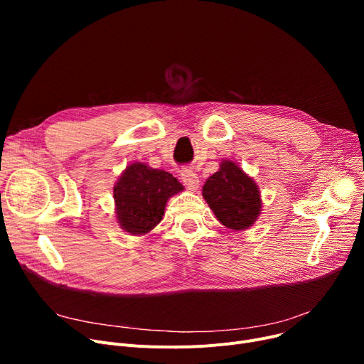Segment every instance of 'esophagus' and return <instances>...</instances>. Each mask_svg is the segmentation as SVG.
Listing matches in <instances>:
<instances>
[{
  "instance_id": "34e87169",
  "label": "esophagus",
  "mask_w": 364,
  "mask_h": 364,
  "mask_svg": "<svg viewBox=\"0 0 364 364\" xmlns=\"http://www.w3.org/2000/svg\"><path fill=\"white\" fill-rule=\"evenodd\" d=\"M180 176H181V181L184 183V186H186L188 190H198V188H199V184H200L199 177H198V174H195V172H193L192 169L184 168V169L181 171Z\"/></svg>"
}]
</instances>
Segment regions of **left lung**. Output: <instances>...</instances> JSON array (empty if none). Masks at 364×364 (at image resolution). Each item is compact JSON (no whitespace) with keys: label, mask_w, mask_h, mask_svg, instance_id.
<instances>
[{"label":"left lung","mask_w":364,"mask_h":364,"mask_svg":"<svg viewBox=\"0 0 364 364\" xmlns=\"http://www.w3.org/2000/svg\"><path fill=\"white\" fill-rule=\"evenodd\" d=\"M202 195L217 220L232 230L251 227L261 211L257 183L232 161H224L205 181Z\"/></svg>","instance_id":"8db88e82"}]
</instances>
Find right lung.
I'll use <instances>...</instances> for the list:
<instances>
[{
	"label": "right lung",
	"instance_id": "right-lung-1",
	"mask_svg": "<svg viewBox=\"0 0 364 364\" xmlns=\"http://www.w3.org/2000/svg\"><path fill=\"white\" fill-rule=\"evenodd\" d=\"M183 188L180 181L166 171L141 162L131 164L113 187L121 228L134 236L149 233L161 223L168 199Z\"/></svg>",
	"mask_w": 364,
	"mask_h": 364
}]
</instances>
